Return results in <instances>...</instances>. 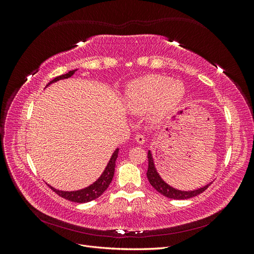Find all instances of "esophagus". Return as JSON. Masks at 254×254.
I'll use <instances>...</instances> for the list:
<instances>
[{
    "label": "esophagus",
    "instance_id": "esophagus-1",
    "mask_svg": "<svg viewBox=\"0 0 254 254\" xmlns=\"http://www.w3.org/2000/svg\"><path fill=\"white\" fill-rule=\"evenodd\" d=\"M134 140L136 141V143L143 144V143L145 142V137H144V135H143L142 133H137V134L135 135V137H134Z\"/></svg>",
    "mask_w": 254,
    "mask_h": 254
}]
</instances>
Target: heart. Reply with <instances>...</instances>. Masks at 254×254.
<instances>
[{"instance_id":"obj_1","label":"heart","mask_w":254,"mask_h":254,"mask_svg":"<svg viewBox=\"0 0 254 254\" xmlns=\"http://www.w3.org/2000/svg\"><path fill=\"white\" fill-rule=\"evenodd\" d=\"M184 87L180 81H173L163 76H147L134 81L129 87L126 102L135 113L152 109V118L163 119L183 98Z\"/></svg>"}]
</instances>
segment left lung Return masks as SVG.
Masks as SVG:
<instances>
[{"label":"left lung","mask_w":254,"mask_h":254,"mask_svg":"<svg viewBox=\"0 0 254 254\" xmlns=\"http://www.w3.org/2000/svg\"><path fill=\"white\" fill-rule=\"evenodd\" d=\"M147 157H148V168H147V173H146V175H147L148 181L153 187V189L158 190L160 194H162L163 196H165L167 198L179 199V200L180 199H189V198L195 197L199 194H201L202 191H204L207 188L211 186V183H210L201 189H198L196 190H191V191H183V190H176V189L168 186V184H166L162 179H161V177L159 176V174L156 171L155 164H153V160H152V156H151L150 151H148Z\"/></svg>","instance_id":"obj_1"}]
</instances>
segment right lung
Wrapping results in <instances>:
<instances>
[{"instance_id":"1","label":"right lung","mask_w":254,"mask_h":254,"mask_svg":"<svg viewBox=\"0 0 254 254\" xmlns=\"http://www.w3.org/2000/svg\"><path fill=\"white\" fill-rule=\"evenodd\" d=\"M75 72H76V70H73L66 74L57 76L56 78H54L47 84V87L49 86V84L55 82V81H58L60 79L71 77V76ZM118 153H119V149H117L113 152V155L109 161L108 165H107L105 172L103 173V175L101 177H99L98 180L96 182H94L93 184H91L90 187H88L86 189L80 190H74V191H64V190H59L54 189L51 186H49V187L60 197L67 199V200L73 201V202L83 203V202H89V201L94 200V199L98 198L107 189H108L109 184L112 181L113 175H114V168H115V161H117V159H118Z\"/></svg>"}]
</instances>
